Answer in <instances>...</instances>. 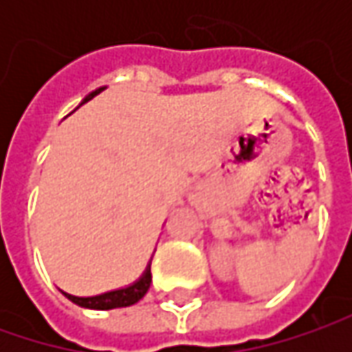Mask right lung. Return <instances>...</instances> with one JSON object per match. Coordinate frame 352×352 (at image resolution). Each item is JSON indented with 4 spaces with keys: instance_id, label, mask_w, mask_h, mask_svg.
<instances>
[{
    "instance_id": "1",
    "label": "right lung",
    "mask_w": 352,
    "mask_h": 352,
    "mask_svg": "<svg viewBox=\"0 0 352 352\" xmlns=\"http://www.w3.org/2000/svg\"><path fill=\"white\" fill-rule=\"evenodd\" d=\"M105 88H98L96 91H91L89 96H86L84 102H89L94 96H98L100 91H103ZM151 282H153V276H151V264L146 266V270L142 272V276L131 284L127 288H119V290L113 292H105V294H100V296H91V298H78V296H72V294H66L62 292L70 302H74L76 305L80 307H88V309H116V307H127V305L137 304L141 300L142 296L148 292L151 288Z\"/></svg>"
}]
</instances>
